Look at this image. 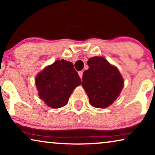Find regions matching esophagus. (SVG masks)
I'll return each mask as SVG.
<instances>
[{
    "instance_id": "1",
    "label": "esophagus",
    "mask_w": 155,
    "mask_h": 155,
    "mask_svg": "<svg viewBox=\"0 0 155 155\" xmlns=\"http://www.w3.org/2000/svg\"><path fill=\"white\" fill-rule=\"evenodd\" d=\"M78 75H79L80 78H82V75H83V72H82V71H79V72H78Z\"/></svg>"
}]
</instances>
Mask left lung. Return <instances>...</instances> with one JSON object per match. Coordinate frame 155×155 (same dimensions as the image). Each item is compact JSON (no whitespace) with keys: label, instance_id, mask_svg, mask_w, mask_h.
Masks as SVG:
<instances>
[{"label":"left lung","instance_id":"1","mask_svg":"<svg viewBox=\"0 0 155 155\" xmlns=\"http://www.w3.org/2000/svg\"><path fill=\"white\" fill-rule=\"evenodd\" d=\"M89 69L82 75V86L90 104L96 108L108 107L119 96L124 79L118 68L103 57L94 56L87 61Z\"/></svg>","mask_w":155,"mask_h":155}]
</instances>
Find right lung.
<instances>
[{
	"label": "right lung",
	"mask_w": 155,
	"mask_h": 155,
	"mask_svg": "<svg viewBox=\"0 0 155 155\" xmlns=\"http://www.w3.org/2000/svg\"><path fill=\"white\" fill-rule=\"evenodd\" d=\"M38 94L48 107L58 109L67 104L70 96L82 82L71 62L58 60L37 74Z\"/></svg>",
	"instance_id": "add662e5"
}]
</instances>
